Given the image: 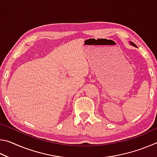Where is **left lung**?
<instances>
[{
	"mask_svg": "<svg viewBox=\"0 0 157 157\" xmlns=\"http://www.w3.org/2000/svg\"><path fill=\"white\" fill-rule=\"evenodd\" d=\"M130 44H132V46H134V47H136V45H135V44H134V43H133V42H132V41H131V42H130Z\"/></svg>",
	"mask_w": 157,
	"mask_h": 157,
	"instance_id": "obj_1",
	"label": "left lung"
}]
</instances>
